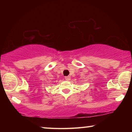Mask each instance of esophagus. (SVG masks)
I'll return each mask as SVG.
<instances>
[{
  "label": "esophagus",
  "mask_w": 132,
  "mask_h": 132,
  "mask_svg": "<svg viewBox=\"0 0 132 132\" xmlns=\"http://www.w3.org/2000/svg\"><path fill=\"white\" fill-rule=\"evenodd\" d=\"M65 79L66 80H68V81H69V80H70V76H66L65 77Z\"/></svg>",
  "instance_id": "obj_1"
}]
</instances>
